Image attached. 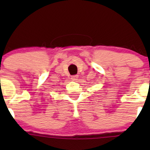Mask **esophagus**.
I'll return each mask as SVG.
<instances>
[{
  "instance_id": "esophagus-1",
  "label": "esophagus",
  "mask_w": 150,
  "mask_h": 150,
  "mask_svg": "<svg viewBox=\"0 0 150 150\" xmlns=\"http://www.w3.org/2000/svg\"><path fill=\"white\" fill-rule=\"evenodd\" d=\"M71 79L73 81H77L78 80V75H73V76H72Z\"/></svg>"
}]
</instances>
